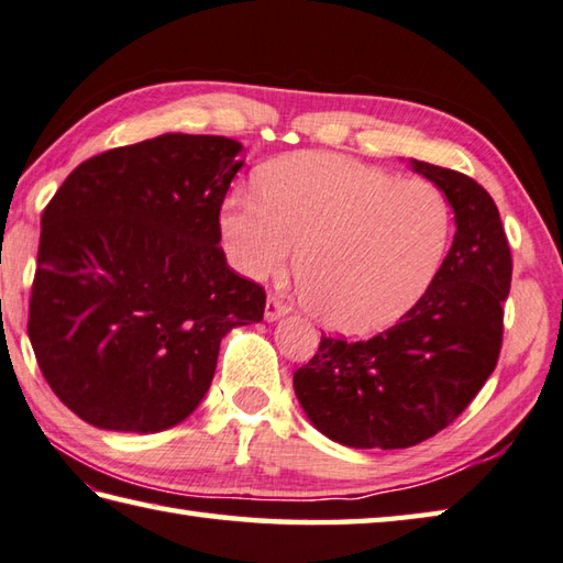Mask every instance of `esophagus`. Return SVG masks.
I'll use <instances>...</instances> for the list:
<instances>
[{"label": "esophagus", "mask_w": 563, "mask_h": 563, "mask_svg": "<svg viewBox=\"0 0 563 563\" xmlns=\"http://www.w3.org/2000/svg\"><path fill=\"white\" fill-rule=\"evenodd\" d=\"M285 312H288V307H285L275 295H268L266 312H263V317H266V322H278V319H280Z\"/></svg>", "instance_id": "esophagus-1"}]
</instances>
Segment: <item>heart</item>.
I'll list each match as a JSON object with an SVG mask.
<instances>
[{
	"instance_id": "b5f03b06",
	"label": "heart",
	"mask_w": 563,
	"mask_h": 563,
	"mask_svg": "<svg viewBox=\"0 0 563 563\" xmlns=\"http://www.w3.org/2000/svg\"><path fill=\"white\" fill-rule=\"evenodd\" d=\"M451 234V205L429 180H398L334 153H295L231 192L219 239L236 273L263 280L295 258L302 305L334 334L378 332L420 300Z\"/></svg>"
}]
</instances>
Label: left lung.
<instances>
[{"mask_svg": "<svg viewBox=\"0 0 563 563\" xmlns=\"http://www.w3.org/2000/svg\"><path fill=\"white\" fill-rule=\"evenodd\" d=\"M446 195L456 234L410 312L368 341L322 336L295 371L297 402L327 439L351 449H405L442 432L498 363L512 258L498 207L468 175L410 158Z\"/></svg>", "mask_w": 563, "mask_h": 563, "instance_id": "left-lung-1", "label": "left lung"}]
</instances>
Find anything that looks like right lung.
<instances>
[{"label":"right lung","mask_w":563,"mask_h":563,"mask_svg":"<svg viewBox=\"0 0 563 563\" xmlns=\"http://www.w3.org/2000/svg\"><path fill=\"white\" fill-rule=\"evenodd\" d=\"M241 151L192 134L112 148L43 209L29 339L51 390L87 424H180L209 390L222 339L263 319L266 292L219 249Z\"/></svg>","instance_id":"right-lung-1"}]
</instances>
